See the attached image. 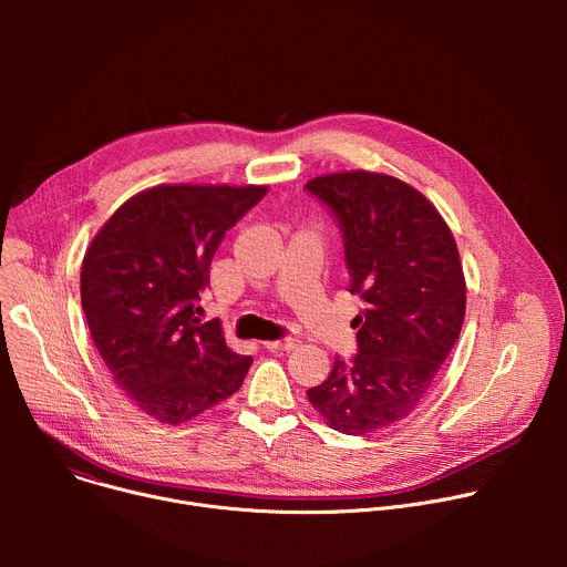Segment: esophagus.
I'll list each match as a JSON object with an SVG mask.
<instances>
[{
    "instance_id": "esophagus-1",
    "label": "esophagus",
    "mask_w": 567,
    "mask_h": 567,
    "mask_svg": "<svg viewBox=\"0 0 567 567\" xmlns=\"http://www.w3.org/2000/svg\"><path fill=\"white\" fill-rule=\"evenodd\" d=\"M300 341L296 337H287V339H278V341H267L265 348L271 352H289L293 348H298Z\"/></svg>"
}]
</instances>
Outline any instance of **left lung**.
<instances>
[{
	"label": "left lung",
	"mask_w": 567,
	"mask_h": 567,
	"mask_svg": "<svg viewBox=\"0 0 567 567\" xmlns=\"http://www.w3.org/2000/svg\"><path fill=\"white\" fill-rule=\"evenodd\" d=\"M305 190L334 215L348 291L365 305L354 318L357 354L337 357L307 396L339 433H374L417 409L460 337V254L437 208L394 177L352 171L316 177Z\"/></svg>",
	"instance_id": "obj_1"
}]
</instances>
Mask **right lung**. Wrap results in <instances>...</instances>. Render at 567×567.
Instances as JSON below:
<instances>
[{
    "label": "right lung",
    "instance_id": "right-lung-1",
    "mask_svg": "<svg viewBox=\"0 0 567 567\" xmlns=\"http://www.w3.org/2000/svg\"><path fill=\"white\" fill-rule=\"evenodd\" d=\"M267 186H156L99 230L80 300L99 354L141 411L182 424L239 390L254 359L235 354L199 300L228 228Z\"/></svg>",
    "mask_w": 567,
    "mask_h": 567
}]
</instances>
